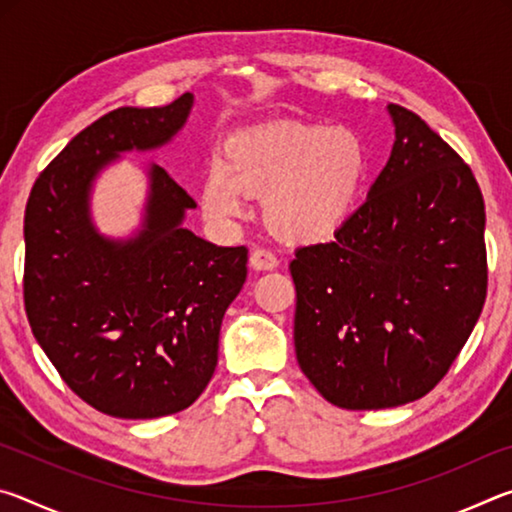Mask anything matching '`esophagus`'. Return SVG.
I'll return each mask as SVG.
<instances>
[{
	"mask_svg": "<svg viewBox=\"0 0 512 512\" xmlns=\"http://www.w3.org/2000/svg\"><path fill=\"white\" fill-rule=\"evenodd\" d=\"M250 266H253L255 271H273V268H277V257L271 250L255 248L253 253H250Z\"/></svg>",
	"mask_w": 512,
	"mask_h": 512,
	"instance_id": "1",
	"label": "esophagus"
}]
</instances>
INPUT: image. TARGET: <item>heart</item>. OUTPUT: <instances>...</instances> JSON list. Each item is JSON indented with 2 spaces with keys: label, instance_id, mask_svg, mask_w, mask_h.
I'll return each instance as SVG.
<instances>
[{
  "label": "heart",
  "instance_id": "heart-1",
  "mask_svg": "<svg viewBox=\"0 0 512 512\" xmlns=\"http://www.w3.org/2000/svg\"><path fill=\"white\" fill-rule=\"evenodd\" d=\"M370 173V151L350 126L280 121L230 137L223 162L205 173L207 219L232 223L248 210V194H264V221L291 244H318L357 212Z\"/></svg>",
  "mask_w": 512,
  "mask_h": 512
}]
</instances>
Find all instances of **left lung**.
Listing matches in <instances>:
<instances>
[{
  "mask_svg": "<svg viewBox=\"0 0 512 512\" xmlns=\"http://www.w3.org/2000/svg\"><path fill=\"white\" fill-rule=\"evenodd\" d=\"M386 110L395 142L366 203L289 266L300 370L350 411L427 395L470 339L488 289L472 169L415 112Z\"/></svg>",
  "mask_w": 512,
  "mask_h": 512,
  "instance_id": "left-lung-1",
  "label": "left lung"
}]
</instances>
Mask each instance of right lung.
<instances>
[{
  "mask_svg": "<svg viewBox=\"0 0 512 512\" xmlns=\"http://www.w3.org/2000/svg\"><path fill=\"white\" fill-rule=\"evenodd\" d=\"M194 94L162 108H117L40 173L24 214V307L65 384L94 409L151 420L198 400L219 361L225 309L248 273L246 246L185 228L196 203L158 164L133 235L108 237L92 189L124 153H149L183 131Z\"/></svg>",
  "mask_w": 512,
  "mask_h": 512,
  "instance_id": "right-lung-1",
  "label": "right lung"
}]
</instances>
